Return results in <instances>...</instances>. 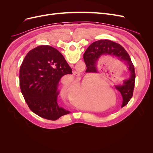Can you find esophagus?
<instances>
[{
    "mask_svg": "<svg viewBox=\"0 0 153 153\" xmlns=\"http://www.w3.org/2000/svg\"><path fill=\"white\" fill-rule=\"evenodd\" d=\"M73 74L74 75H75V76H80V72L76 71H73Z\"/></svg>",
    "mask_w": 153,
    "mask_h": 153,
    "instance_id": "1",
    "label": "esophagus"
}]
</instances>
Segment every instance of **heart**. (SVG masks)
<instances>
[{
    "label": "heart",
    "mask_w": 153,
    "mask_h": 153,
    "mask_svg": "<svg viewBox=\"0 0 153 153\" xmlns=\"http://www.w3.org/2000/svg\"><path fill=\"white\" fill-rule=\"evenodd\" d=\"M90 82L82 83L76 89V84L75 83H69L64 84L61 94L71 103L77 108H89L92 104V91ZM98 96H95L94 99H98Z\"/></svg>",
    "instance_id": "heart-1"
}]
</instances>
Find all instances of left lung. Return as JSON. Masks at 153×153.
I'll return each instance as SVG.
<instances>
[{
  "label": "left lung",
  "mask_w": 153,
  "mask_h": 153,
  "mask_svg": "<svg viewBox=\"0 0 153 153\" xmlns=\"http://www.w3.org/2000/svg\"><path fill=\"white\" fill-rule=\"evenodd\" d=\"M103 55L115 57L120 61L124 62L129 72V76L123 80V84L115 85L123 97L121 107L128 104L132 98L135 86V73L133 64L129 55L121 45L110 40L101 39L95 41L89 45L84 54V59L87 66V70L92 73H98L97 64L98 60Z\"/></svg>",
  "instance_id": "1"
}]
</instances>
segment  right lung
Wrapping results in <instances>:
<instances>
[{"label": "right lung", "mask_w": 153, "mask_h": 153, "mask_svg": "<svg viewBox=\"0 0 153 153\" xmlns=\"http://www.w3.org/2000/svg\"><path fill=\"white\" fill-rule=\"evenodd\" d=\"M68 74H72V69L57 49L41 45L29 51L19 78L22 93L32 112L52 121L70 113L57 103L60 80Z\"/></svg>", "instance_id": "add662e5"}]
</instances>
